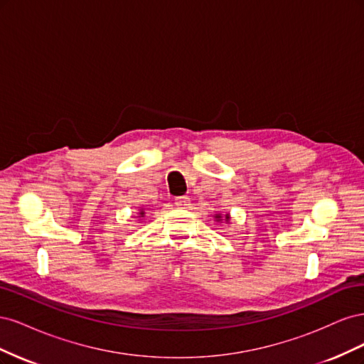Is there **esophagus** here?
Listing matches in <instances>:
<instances>
[{"instance_id": "34e87169", "label": "esophagus", "mask_w": 364, "mask_h": 364, "mask_svg": "<svg viewBox=\"0 0 364 364\" xmlns=\"http://www.w3.org/2000/svg\"><path fill=\"white\" fill-rule=\"evenodd\" d=\"M174 205L178 208H188L191 205L188 196H179L174 199Z\"/></svg>"}]
</instances>
